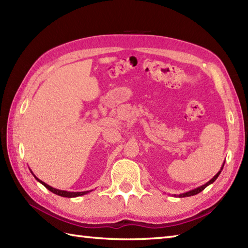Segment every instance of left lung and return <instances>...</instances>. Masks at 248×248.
I'll use <instances>...</instances> for the list:
<instances>
[{"instance_id": "1", "label": "left lung", "mask_w": 248, "mask_h": 248, "mask_svg": "<svg viewBox=\"0 0 248 248\" xmlns=\"http://www.w3.org/2000/svg\"><path fill=\"white\" fill-rule=\"evenodd\" d=\"M223 166H224V165H223ZM222 170H223V168H222ZM220 171H222V170H219V171L217 173V175H215V176L211 179V180H210L209 182H207L205 184H203L202 186H199V187H197V188L193 189V191H189V192H186V193H184V194H180V195H179V197H188V196H193V195H196V194L200 193L202 191H203V189H204L205 187H207V186H209V184H211V183H213L215 180H217V178L219 176Z\"/></svg>"}]
</instances>
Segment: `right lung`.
Returning <instances> with one entry per match:
<instances>
[{"mask_svg":"<svg viewBox=\"0 0 248 248\" xmlns=\"http://www.w3.org/2000/svg\"><path fill=\"white\" fill-rule=\"evenodd\" d=\"M35 177V176H34ZM36 178V177H35ZM37 180H38L41 184H43V186H45L46 188L49 189V191H51L52 193H54V194H56V195H60V196H62V197H77V196H82V195H85V194H87V193H89V191H87V192H67V191H61V189H56V188H54V187H52V186H48V184L46 183H45V182H43L41 180H39L38 178H36Z\"/></svg>","mask_w":248,"mask_h":248,"instance_id":"right-lung-1","label":"right lung"}]
</instances>
